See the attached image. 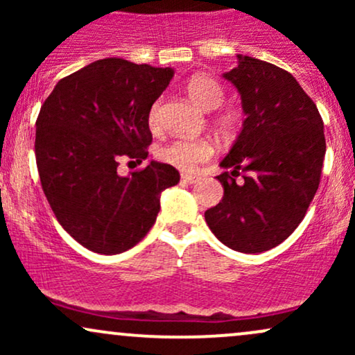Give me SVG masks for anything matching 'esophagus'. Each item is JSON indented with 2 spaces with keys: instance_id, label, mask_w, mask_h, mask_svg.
<instances>
[{
  "instance_id": "1",
  "label": "esophagus",
  "mask_w": 355,
  "mask_h": 355,
  "mask_svg": "<svg viewBox=\"0 0 355 355\" xmlns=\"http://www.w3.org/2000/svg\"><path fill=\"white\" fill-rule=\"evenodd\" d=\"M198 178H200V177H197V175L182 173V180H183V182H187V183H197V182H198Z\"/></svg>"
}]
</instances>
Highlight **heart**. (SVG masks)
<instances>
[{"label":"heart","instance_id":"1","mask_svg":"<svg viewBox=\"0 0 355 355\" xmlns=\"http://www.w3.org/2000/svg\"><path fill=\"white\" fill-rule=\"evenodd\" d=\"M187 93L190 100L197 103L203 110H214L222 105L225 98L223 87L217 80L209 75H193L187 81ZM235 116L232 112H223L217 116V125L220 132H229L234 125ZM148 126L152 132H158L162 126V103L155 101L148 113ZM215 146L209 138H180L173 140L158 150V158L165 164L182 170V172H191L198 165L211 158Z\"/></svg>","mask_w":355,"mask_h":355}]
</instances>
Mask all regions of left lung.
Returning a JSON list of instances; mask_svg holds the SVG:
<instances>
[{
    "mask_svg": "<svg viewBox=\"0 0 355 355\" xmlns=\"http://www.w3.org/2000/svg\"><path fill=\"white\" fill-rule=\"evenodd\" d=\"M223 76L239 89L245 120L220 164L232 168L217 177L223 198L205 220L227 247L260 254L299 227L319 189L324 121L294 76L275 64L239 55L237 68Z\"/></svg>",
    "mask_w": 355,
    "mask_h": 355,
    "instance_id": "1",
    "label": "left lung"
}]
</instances>
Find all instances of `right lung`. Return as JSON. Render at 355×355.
Wrapping results in <instances>:
<instances>
[{
  "label": "right lung",
  "mask_w": 355,
  "mask_h": 355,
  "mask_svg": "<svg viewBox=\"0 0 355 355\" xmlns=\"http://www.w3.org/2000/svg\"><path fill=\"white\" fill-rule=\"evenodd\" d=\"M172 68L105 58L56 83L36 118L35 155L46 200L60 225L96 254L137 245L160 211V193L180 182L175 166L150 162L126 177L121 158L141 164L148 113Z\"/></svg>",
  "instance_id": "obj_1"
}]
</instances>
